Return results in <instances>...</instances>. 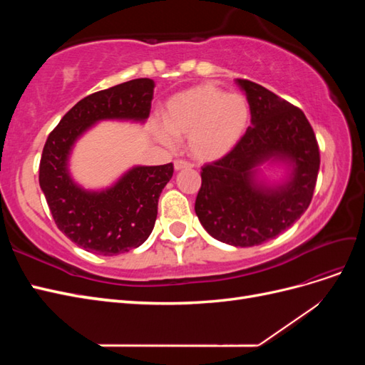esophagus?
Masks as SVG:
<instances>
[{
  "instance_id": "1",
  "label": "esophagus",
  "mask_w": 365,
  "mask_h": 365,
  "mask_svg": "<svg viewBox=\"0 0 365 365\" xmlns=\"http://www.w3.org/2000/svg\"><path fill=\"white\" fill-rule=\"evenodd\" d=\"M173 165H175V170H182V169L193 168V164L190 161H185V160H175Z\"/></svg>"
}]
</instances>
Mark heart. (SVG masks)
<instances>
[{
	"label": "heart",
	"mask_w": 365,
	"mask_h": 365,
	"mask_svg": "<svg viewBox=\"0 0 365 365\" xmlns=\"http://www.w3.org/2000/svg\"><path fill=\"white\" fill-rule=\"evenodd\" d=\"M250 123L245 96L227 94L215 83H202L173 96L164 126L173 138H189L192 155L201 161L222 158L244 137ZM160 137L169 141L168 134Z\"/></svg>",
	"instance_id": "heart-1"
}]
</instances>
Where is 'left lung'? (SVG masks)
Here are the masks:
<instances>
[{"label": "left lung", "instance_id": "obj_1", "mask_svg": "<svg viewBox=\"0 0 365 365\" xmlns=\"http://www.w3.org/2000/svg\"><path fill=\"white\" fill-rule=\"evenodd\" d=\"M245 91L251 126L225 157L205 164L195 212L210 236L235 247H254L288 230L312 201L319 149L300 108L267 88L236 79ZM268 159L292 165L289 180L269 187L255 180Z\"/></svg>", "mask_w": 365, "mask_h": 365}]
</instances>
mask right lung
I'll use <instances>...</instances> for the list:
<instances>
[{"mask_svg": "<svg viewBox=\"0 0 365 365\" xmlns=\"http://www.w3.org/2000/svg\"><path fill=\"white\" fill-rule=\"evenodd\" d=\"M155 82L134 79L97 91L77 102L46 141L39 185L58 228L77 247L117 256L140 247L155 225L158 197L172 178L173 164L137 165L106 190L90 192L68 172L76 140L101 120L145 121Z\"/></svg>", "mask_w": 365, "mask_h": 365, "instance_id": "right-lung-1", "label": "right lung"}]
</instances>
